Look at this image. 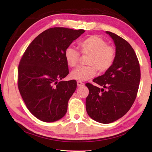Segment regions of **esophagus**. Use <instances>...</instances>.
Masks as SVG:
<instances>
[{
    "label": "esophagus",
    "instance_id": "1",
    "mask_svg": "<svg viewBox=\"0 0 152 152\" xmlns=\"http://www.w3.org/2000/svg\"><path fill=\"white\" fill-rule=\"evenodd\" d=\"M77 86H78V87H82V86H84V83H82V82H80V81H78V82H77Z\"/></svg>",
    "mask_w": 152,
    "mask_h": 152
}]
</instances>
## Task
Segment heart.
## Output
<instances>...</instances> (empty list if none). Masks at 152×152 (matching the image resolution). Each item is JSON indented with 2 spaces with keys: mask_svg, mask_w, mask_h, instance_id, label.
<instances>
[{
  "mask_svg": "<svg viewBox=\"0 0 152 152\" xmlns=\"http://www.w3.org/2000/svg\"><path fill=\"white\" fill-rule=\"evenodd\" d=\"M80 51L83 55L89 56L88 66H79L70 73L71 78L78 81H86L93 78L97 70L104 72L110 68L114 62L115 51L108 46L107 42L99 36L92 35L78 43ZM64 57L68 65L74 67L78 63L80 53L72 47L67 48Z\"/></svg>",
  "mask_w": 152,
  "mask_h": 152,
  "instance_id": "b5f03b06",
  "label": "heart"
}]
</instances>
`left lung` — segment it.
<instances>
[{"label": "left lung", "instance_id": "8db88e82", "mask_svg": "<svg viewBox=\"0 0 152 152\" xmlns=\"http://www.w3.org/2000/svg\"><path fill=\"white\" fill-rule=\"evenodd\" d=\"M110 35L115 46L112 66L93 82L99 88L87 83L89 95L86 101L88 114L93 120L110 124L123 117L137 97L140 80V64L133 48L124 38L111 32Z\"/></svg>", "mask_w": 152, "mask_h": 152}]
</instances>
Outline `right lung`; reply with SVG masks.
<instances>
[{"label":"right lung","instance_id":"1","mask_svg":"<svg viewBox=\"0 0 152 152\" xmlns=\"http://www.w3.org/2000/svg\"><path fill=\"white\" fill-rule=\"evenodd\" d=\"M83 29L48 28L25 50L18 67V88L32 114L44 122H53L66 114L76 89L74 80L59 81L69 74L64 52Z\"/></svg>","mask_w":152,"mask_h":152}]
</instances>
